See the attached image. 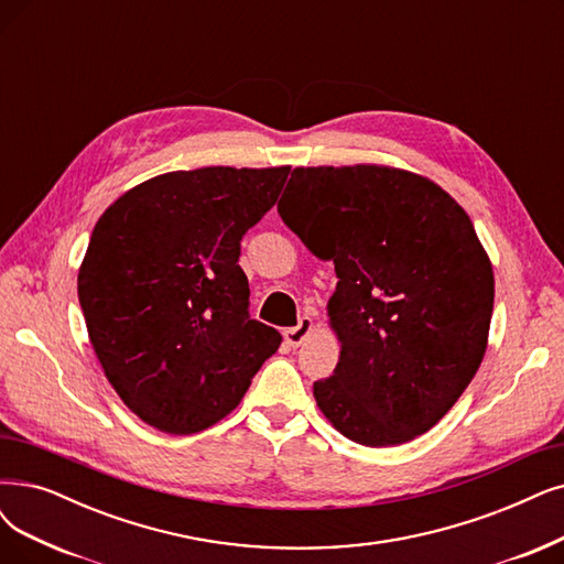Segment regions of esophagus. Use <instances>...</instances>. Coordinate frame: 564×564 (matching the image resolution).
I'll use <instances>...</instances> for the list:
<instances>
[{"label": "esophagus", "mask_w": 564, "mask_h": 564, "mask_svg": "<svg viewBox=\"0 0 564 564\" xmlns=\"http://www.w3.org/2000/svg\"><path fill=\"white\" fill-rule=\"evenodd\" d=\"M312 333V319L301 317L299 326H291L284 330V340L289 347H301L305 343V337Z\"/></svg>", "instance_id": "obj_1"}]
</instances>
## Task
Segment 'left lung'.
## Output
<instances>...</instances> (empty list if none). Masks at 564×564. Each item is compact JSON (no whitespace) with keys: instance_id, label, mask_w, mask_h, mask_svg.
Returning a JSON list of instances; mask_svg holds the SVG:
<instances>
[{"instance_id":"1","label":"left lung","mask_w":564,"mask_h":564,"mask_svg":"<svg viewBox=\"0 0 564 564\" xmlns=\"http://www.w3.org/2000/svg\"><path fill=\"white\" fill-rule=\"evenodd\" d=\"M278 213L333 261L340 337L314 398L345 437L395 446L454 408L486 351L495 280L467 213L442 187L389 166L294 169Z\"/></svg>"}]
</instances>
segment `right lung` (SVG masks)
Segmentation results:
<instances>
[{"label": "right lung", "mask_w": 564, "mask_h": 564, "mask_svg": "<svg viewBox=\"0 0 564 564\" xmlns=\"http://www.w3.org/2000/svg\"><path fill=\"white\" fill-rule=\"evenodd\" d=\"M289 166L156 175L97 221L78 301L127 408L171 435L227 416L282 335L250 317L240 240L275 206Z\"/></svg>", "instance_id": "1"}]
</instances>
